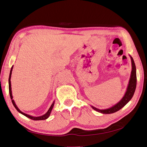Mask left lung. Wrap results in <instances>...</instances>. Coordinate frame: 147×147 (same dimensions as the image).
I'll use <instances>...</instances> for the list:
<instances>
[{
    "label": "left lung",
    "instance_id": "1",
    "mask_svg": "<svg viewBox=\"0 0 147 147\" xmlns=\"http://www.w3.org/2000/svg\"><path fill=\"white\" fill-rule=\"evenodd\" d=\"M131 60V65H132V70L131 73V76L129 81V84H128V88L126 93L123 97V98L121 100L117 103L115 105L111 107L110 109H105V110H100L95 108V107L92 106V109L95 110L97 111L98 112H100L104 114H110L115 113L117 111L120 110L121 108L127 104V103L129 102L131 98L133 97V95L135 91L136 86H137V74H136V67L135 65L134 60L131 57H130Z\"/></svg>",
    "mask_w": 147,
    "mask_h": 147
}]
</instances>
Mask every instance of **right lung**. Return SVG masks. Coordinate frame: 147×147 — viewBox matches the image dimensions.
<instances>
[{"label": "right lung", "instance_id": "right-lung-1", "mask_svg": "<svg viewBox=\"0 0 147 147\" xmlns=\"http://www.w3.org/2000/svg\"><path fill=\"white\" fill-rule=\"evenodd\" d=\"M12 68H13V66L11 68V70H10V75H9V94H10V98H11L12 100V102L13 103V105L14 106V107L16 109V110L18 111V112H20V113H22V115H24V116L27 117V118H28V119H32V120H45L47 119V118L50 116V114H51V111L52 110V108L53 107V105H54V101H53V103L52 104V105L51 106V107H50V109H49V110L47 111V112L45 115H42V116H40V117H32L30 115H27V114H26L24 113L23 112H21V111L18 109V107H17V105H16L15 102H14L13 100L12 99L13 97H12V91H11V83H10V78H11V74H12Z\"/></svg>", "mask_w": 147, "mask_h": 147}]
</instances>
